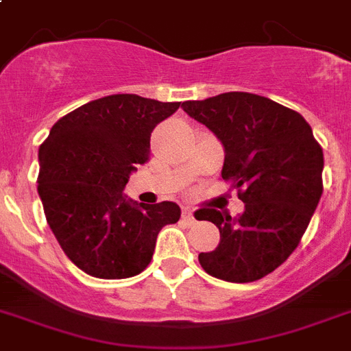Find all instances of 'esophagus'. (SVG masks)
<instances>
[{
	"label": "esophagus",
	"mask_w": 351,
	"mask_h": 351,
	"mask_svg": "<svg viewBox=\"0 0 351 351\" xmlns=\"http://www.w3.org/2000/svg\"><path fill=\"white\" fill-rule=\"evenodd\" d=\"M182 221L186 224H195V217H193V211L190 208H182Z\"/></svg>",
	"instance_id": "obj_1"
}]
</instances>
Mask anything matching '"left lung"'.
Wrapping results in <instances>:
<instances>
[{
    "mask_svg": "<svg viewBox=\"0 0 351 351\" xmlns=\"http://www.w3.org/2000/svg\"><path fill=\"white\" fill-rule=\"evenodd\" d=\"M181 107L222 143L221 176L245 204L237 217L199 210L197 221L221 231L219 245L199 254V263L226 282H256L300 244L323 193V150L300 112L253 93H222Z\"/></svg>",
    "mask_w": 351,
    "mask_h": 351,
    "instance_id": "8db88e82",
    "label": "left lung"
}]
</instances>
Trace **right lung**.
<instances>
[{
  "label": "right lung",
  "instance_id": "1",
  "mask_svg": "<svg viewBox=\"0 0 351 351\" xmlns=\"http://www.w3.org/2000/svg\"><path fill=\"white\" fill-rule=\"evenodd\" d=\"M181 102L138 95L98 98L60 118L39 147V192L46 221L71 262L104 280L140 274L158 233L176 224V202L140 204L123 193L149 159L150 134Z\"/></svg>",
  "mask_w": 351,
  "mask_h": 351
}]
</instances>
